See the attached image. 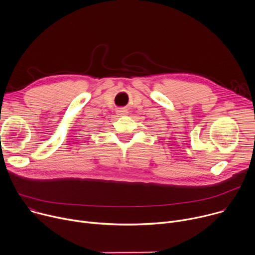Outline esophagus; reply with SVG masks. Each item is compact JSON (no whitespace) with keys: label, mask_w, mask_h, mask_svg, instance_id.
Segmentation results:
<instances>
[{"label":"esophagus","mask_w":255,"mask_h":255,"mask_svg":"<svg viewBox=\"0 0 255 255\" xmlns=\"http://www.w3.org/2000/svg\"><path fill=\"white\" fill-rule=\"evenodd\" d=\"M127 114H128V111H127L126 109H124V108L119 109V110L117 111V115H119V116H126Z\"/></svg>","instance_id":"obj_1"}]
</instances>
